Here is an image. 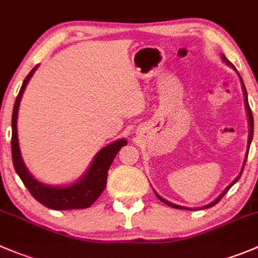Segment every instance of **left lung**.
<instances>
[{
    "mask_svg": "<svg viewBox=\"0 0 258 258\" xmlns=\"http://www.w3.org/2000/svg\"><path fill=\"white\" fill-rule=\"evenodd\" d=\"M222 59H223V61L226 62V64H228L229 67H232V68H234V66H233V64H232V62L229 61V60L227 59V57L224 56V55H222ZM234 71H236V68H234ZM238 77H239V79H241V83H242V91H243V94H244V106H246V109H247V116H248V124H249V134H248V149H247V154H246V157H244V162H243V166H242L241 174H239L238 176H237L236 179H234L233 181H232L231 184H229L228 186H227L226 189H224V191L222 192L221 196H219L218 198L216 199V201H213V202H212L211 204H208V206H204V207H202V208H186V207L177 206V204L170 203L169 201H166V199L161 198V197H160L159 194H157V192H155V194H156V197H157V198H159L160 201L162 202V203L167 204V206H169V207H172V208H176V209H189V211H190V209H191V211H197V209H206V208H211V207L216 206V204L218 203V202L221 201V199L223 198L224 196H226V194H227V191H228V190L231 189V186H233V184H236V182L238 181V179H239V177H241V175H242V171H243V169H244V164H246V161H247V156H248V150H249V145H251L252 137H253V117H252V111H251V108H249V104H248V98H247V91H246V87H244V83H243V81H242V78H241V76H239V74H238Z\"/></svg>",
    "mask_w": 258,
    "mask_h": 258,
    "instance_id": "left-lung-1",
    "label": "left lung"
}]
</instances>
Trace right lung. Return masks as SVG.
Here are the masks:
<instances>
[{
	"label": "right lung",
	"instance_id": "obj_1",
	"mask_svg": "<svg viewBox=\"0 0 258 258\" xmlns=\"http://www.w3.org/2000/svg\"><path fill=\"white\" fill-rule=\"evenodd\" d=\"M37 66L27 74L22 83L21 89L19 92L16 102L12 112V137H11V152H12V162L16 170L17 175L22 180L25 186L27 187L31 196L36 199L42 206L47 207L54 211H68V209H83L91 207L104 190L107 185V174L111 167L112 161L116 157L117 152L126 146V140H117L112 144L107 145L106 147L98 151V154L94 156L91 166L88 167L86 174L72 185L67 186H50V185L41 184L37 181L34 176L29 172V170L25 166L22 161L21 152L19 147V137H17V113H19L20 101L22 98L25 88L29 83L30 78Z\"/></svg>",
	"mask_w": 258,
	"mask_h": 258
}]
</instances>
